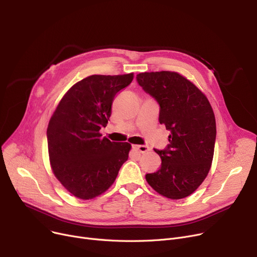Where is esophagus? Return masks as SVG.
<instances>
[{
	"mask_svg": "<svg viewBox=\"0 0 257 257\" xmlns=\"http://www.w3.org/2000/svg\"><path fill=\"white\" fill-rule=\"evenodd\" d=\"M132 148H133L134 150L139 151L140 153H146V152H148V151L150 150L149 147L146 146V145H133Z\"/></svg>",
	"mask_w": 257,
	"mask_h": 257,
	"instance_id": "1",
	"label": "esophagus"
}]
</instances>
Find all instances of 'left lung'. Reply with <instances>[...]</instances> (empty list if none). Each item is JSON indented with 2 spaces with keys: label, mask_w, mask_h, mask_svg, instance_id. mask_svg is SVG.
Here are the masks:
<instances>
[{
  "label": "left lung",
  "mask_w": 257,
  "mask_h": 257,
  "mask_svg": "<svg viewBox=\"0 0 257 257\" xmlns=\"http://www.w3.org/2000/svg\"><path fill=\"white\" fill-rule=\"evenodd\" d=\"M140 86L159 105V123L165 124L169 145L154 151L161 158L158 171L147 174L154 190L178 200L193 194L210 170L215 137V118L205 94L175 72L137 75Z\"/></svg>",
  "instance_id": "left-lung-1"
}]
</instances>
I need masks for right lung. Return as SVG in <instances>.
I'll use <instances>...</instances> for the list:
<instances>
[{"mask_svg": "<svg viewBox=\"0 0 257 257\" xmlns=\"http://www.w3.org/2000/svg\"><path fill=\"white\" fill-rule=\"evenodd\" d=\"M132 80L133 73L81 80L67 90L49 121L52 170L79 199H92L107 191L128 159L131 145L102 138L100 129L110 117L115 94Z\"/></svg>", "mask_w": 257, "mask_h": 257, "instance_id": "right-lung-1", "label": "right lung"}]
</instances>
